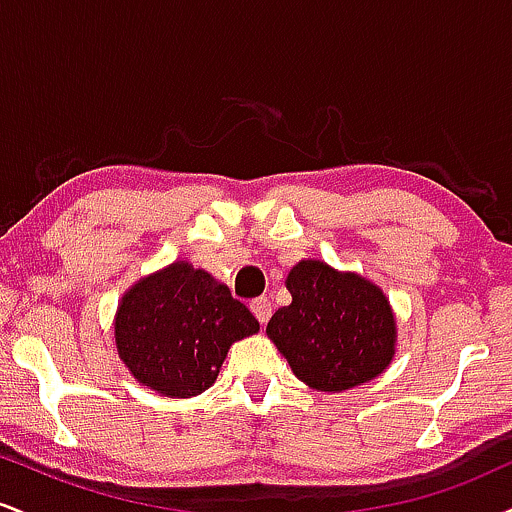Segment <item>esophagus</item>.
I'll return each mask as SVG.
<instances>
[{"label": "esophagus", "instance_id": "1", "mask_svg": "<svg viewBox=\"0 0 512 512\" xmlns=\"http://www.w3.org/2000/svg\"><path fill=\"white\" fill-rule=\"evenodd\" d=\"M250 310H252V315L257 317V322H260V325H267L269 317H272V303H269L267 298H257V301H252Z\"/></svg>", "mask_w": 512, "mask_h": 512}]
</instances>
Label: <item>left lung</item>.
Returning <instances> with one entry per match:
<instances>
[{"mask_svg":"<svg viewBox=\"0 0 512 512\" xmlns=\"http://www.w3.org/2000/svg\"><path fill=\"white\" fill-rule=\"evenodd\" d=\"M291 305L267 325L269 339L305 385L342 392L378 378L395 356V315L383 291L356 274L303 260L289 272Z\"/></svg>","mask_w":512,"mask_h":512,"instance_id":"8db88e82","label":"left lung"}]
</instances>
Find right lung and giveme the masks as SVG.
<instances>
[{"label":"right lung","mask_w":512,"mask_h":512,"mask_svg":"<svg viewBox=\"0 0 512 512\" xmlns=\"http://www.w3.org/2000/svg\"><path fill=\"white\" fill-rule=\"evenodd\" d=\"M260 322L202 269L175 262L125 293L115 342L139 383L166 397H195L214 385L228 349Z\"/></svg>","instance_id":"right-lung-1"}]
</instances>
